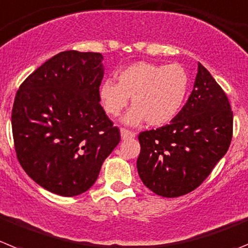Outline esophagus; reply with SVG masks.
<instances>
[{"instance_id": "1", "label": "esophagus", "mask_w": 248, "mask_h": 248, "mask_svg": "<svg viewBox=\"0 0 248 248\" xmlns=\"http://www.w3.org/2000/svg\"><path fill=\"white\" fill-rule=\"evenodd\" d=\"M120 135H122L123 140L130 139V138H135V133H134V131H130L128 130V129H124V128L120 129Z\"/></svg>"}]
</instances>
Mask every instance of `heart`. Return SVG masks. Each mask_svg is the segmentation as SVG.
<instances>
[{"mask_svg":"<svg viewBox=\"0 0 248 248\" xmlns=\"http://www.w3.org/2000/svg\"><path fill=\"white\" fill-rule=\"evenodd\" d=\"M189 90V77L181 65L135 62L123 69L118 82L106 78L99 86L104 110L118 117L131 97L134 107L124 115V123L136 125L146 119L152 126L169 124L181 112Z\"/></svg>","mask_w":248,"mask_h":248,"instance_id":"heart-1","label":"heart"}]
</instances>
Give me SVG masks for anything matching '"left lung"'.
Wrapping results in <instances>:
<instances>
[{
	"label": "left lung",
	"instance_id": "1",
	"mask_svg": "<svg viewBox=\"0 0 248 248\" xmlns=\"http://www.w3.org/2000/svg\"><path fill=\"white\" fill-rule=\"evenodd\" d=\"M232 139L229 99L198 63L193 91L170 124L139 134L136 161L142 183L161 197L176 198L199 187L224 157Z\"/></svg>",
	"mask_w": 248,
	"mask_h": 248
}]
</instances>
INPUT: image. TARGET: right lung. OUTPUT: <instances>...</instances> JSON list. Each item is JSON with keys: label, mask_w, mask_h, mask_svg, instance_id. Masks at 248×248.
I'll return each instance as SVG.
<instances>
[{"label": "right lung", "mask_w": 248, "mask_h": 248, "mask_svg": "<svg viewBox=\"0 0 248 248\" xmlns=\"http://www.w3.org/2000/svg\"><path fill=\"white\" fill-rule=\"evenodd\" d=\"M99 53L62 51L29 75L16 94L17 158L40 187L62 197L90 189L120 133L99 104Z\"/></svg>", "instance_id": "add662e5"}]
</instances>
